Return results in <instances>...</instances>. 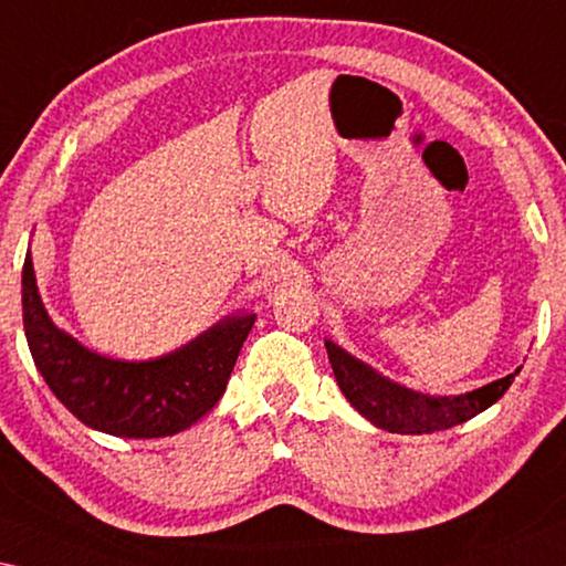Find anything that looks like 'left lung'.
<instances>
[{
  "instance_id": "8db88e82",
  "label": "left lung",
  "mask_w": 566,
  "mask_h": 566,
  "mask_svg": "<svg viewBox=\"0 0 566 566\" xmlns=\"http://www.w3.org/2000/svg\"><path fill=\"white\" fill-rule=\"evenodd\" d=\"M325 347L332 363V373H335L339 390L349 400V406L363 412L373 426L388 430V433L420 436L465 423V420L479 416L481 410H486L504 396L518 370H522L518 367L516 373L506 375V378L493 380L479 390L465 392V396L436 398L402 388L398 382H390L388 378L375 373L370 365L355 360L353 355H347L343 347L329 343V339Z\"/></svg>"
}]
</instances>
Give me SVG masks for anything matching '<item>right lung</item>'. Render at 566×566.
<instances>
[{
  "mask_svg": "<svg viewBox=\"0 0 566 566\" xmlns=\"http://www.w3.org/2000/svg\"><path fill=\"white\" fill-rule=\"evenodd\" d=\"M22 317L32 360L57 400L85 426L118 438L174 436L203 418L227 390L239 349L256 319H223L156 360H111L52 325L34 282L30 251L22 266Z\"/></svg>",
  "mask_w": 566,
  "mask_h": 566,
  "instance_id": "add662e5",
  "label": "right lung"
}]
</instances>
